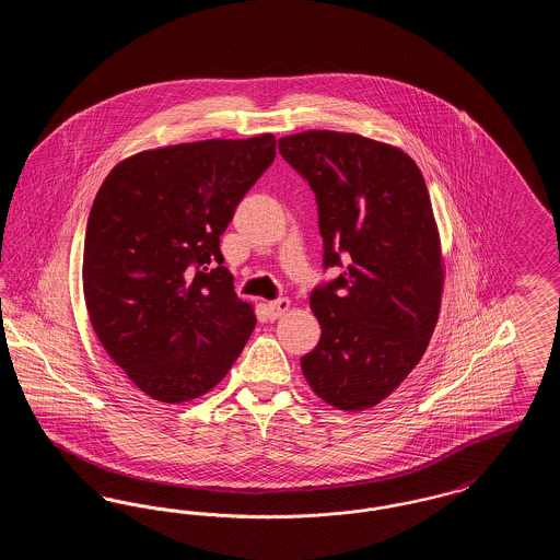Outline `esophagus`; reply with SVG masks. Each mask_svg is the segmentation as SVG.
Segmentation results:
<instances>
[{
    "mask_svg": "<svg viewBox=\"0 0 560 560\" xmlns=\"http://www.w3.org/2000/svg\"><path fill=\"white\" fill-rule=\"evenodd\" d=\"M290 306H292V302H290L288 298H277V300L268 302L267 311L268 315H270V319H279V317H283V315L290 311Z\"/></svg>",
    "mask_w": 560,
    "mask_h": 560,
    "instance_id": "esophagus-1",
    "label": "esophagus"
}]
</instances>
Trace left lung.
<instances>
[{
  "mask_svg": "<svg viewBox=\"0 0 560 560\" xmlns=\"http://www.w3.org/2000/svg\"><path fill=\"white\" fill-rule=\"evenodd\" d=\"M279 153L319 208L323 268L311 293L320 340L300 359L315 395L345 411L386 399L420 363L441 311V241L424 176L397 147L308 130Z\"/></svg>",
  "mask_w": 560,
  "mask_h": 560,
  "instance_id": "obj_1",
  "label": "left lung"
}]
</instances>
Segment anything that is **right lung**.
Instances as JSON below:
<instances>
[{
  "label": "right lung",
  "mask_w": 560,
  "mask_h": 560,
  "mask_svg": "<svg viewBox=\"0 0 560 560\" xmlns=\"http://www.w3.org/2000/svg\"><path fill=\"white\" fill-rule=\"evenodd\" d=\"M275 144L260 133L142 151L98 188L83 243L85 306L108 357L151 399L206 395L254 331L220 235Z\"/></svg>",
  "instance_id": "right-lung-1"
}]
</instances>
